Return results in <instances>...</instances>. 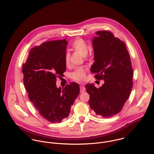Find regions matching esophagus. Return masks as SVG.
<instances>
[{
  "mask_svg": "<svg viewBox=\"0 0 154 154\" xmlns=\"http://www.w3.org/2000/svg\"><path fill=\"white\" fill-rule=\"evenodd\" d=\"M85 88L83 85L81 86V87H80V92H85Z\"/></svg>",
  "mask_w": 154,
  "mask_h": 154,
  "instance_id": "esophagus-1",
  "label": "esophagus"
}]
</instances>
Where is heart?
<instances>
[{
	"instance_id": "heart-1",
	"label": "heart",
	"mask_w": 154,
	"mask_h": 154,
	"mask_svg": "<svg viewBox=\"0 0 154 154\" xmlns=\"http://www.w3.org/2000/svg\"><path fill=\"white\" fill-rule=\"evenodd\" d=\"M72 48L75 51L79 53L82 56H86L88 52V45L87 42L82 38H78L75 39L71 45ZM70 56L69 54L65 56V65L68 66L69 65ZM87 69L84 67H79L76 69L71 75L72 78L77 81H83L86 78Z\"/></svg>"
}]
</instances>
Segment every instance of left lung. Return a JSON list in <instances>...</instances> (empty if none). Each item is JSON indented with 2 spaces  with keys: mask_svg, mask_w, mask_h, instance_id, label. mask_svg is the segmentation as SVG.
Wrapping results in <instances>:
<instances>
[{
  "mask_svg": "<svg viewBox=\"0 0 154 154\" xmlns=\"http://www.w3.org/2000/svg\"><path fill=\"white\" fill-rule=\"evenodd\" d=\"M92 40L95 62L91 71L96 79L104 81L99 88L85 85L90 108L97 115L111 117L119 113L129 97L133 87V69L125 43L109 31L95 32Z\"/></svg>",
  "mask_w": 154,
  "mask_h": 154,
  "instance_id": "left-lung-1",
  "label": "left lung"
}]
</instances>
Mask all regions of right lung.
Listing matches in <instances>:
<instances>
[{
  "label": "right lung",
  "mask_w": 154,
  "mask_h": 154,
  "mask_svg": "<svg viewBox=\"0 0 154 154\" xmlns=\"http://www.w3.org/2000/svg\"><path fill=\"white\" fill-rule=\"evenodd\" d=\"M66 39L43 43L31 48L22 66L23 84L28 98L39 114L51 123L67 118L78 96L79 86L70 82L63 89L57 88V78L66 71Z\"/></svg>",
  "instance_id": "1"
}]
</instances>
